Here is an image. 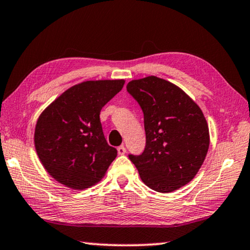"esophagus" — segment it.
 <instances>
[{"instance_id": "34e87169", "label": "esophagus", "mask_w": 250, "mask_h": 250, "mask_svg": "<svg viewBox=\"0 0 250 250\" xmlns=\"http://www.w3.org/2000/svg\"><path fill=\"white\" fill-rule=\"evenodd\" d=\"M117 151H118V154L123 155V154H125V152H126V147H125L124 146H118V147H117Z\"/></svg>"}]
</instances>
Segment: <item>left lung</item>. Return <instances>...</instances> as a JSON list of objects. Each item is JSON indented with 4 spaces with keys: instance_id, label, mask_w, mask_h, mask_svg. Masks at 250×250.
<instances>
[{
    "instance_id": "left-lung-1",
    "label": "left lung",
    "mask_w": 250,
    "mask_h": 250,
    "mask_svg": "<svg viewBox=\"0 0 250 250\" xmlns=\"http://www.w3.org/2000/svg\"><path fill=\"white\" fill-rule=\"evenodd\" d=\"M126 89L144 115L146 147L140 155H128L142 182L160 193L186 185L203 165L209 146L201 108L173 83L153 75L128 82Z\"/></svg>"
}]
</instances>
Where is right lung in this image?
Returning a JSON list of instances; mask_svg holds the SVG:
<instances>
[{"label": "right lung", "instance_id": "1", "mask_svg": "<svg viewBox=\"0 0 250 250\" xmlns=\"http://www.w3.org/2000/svg\"><path fill=\"white\" fill-rule=\"evenodd\" d=\"M124 80L85 81L71 86L39 116L35 147L47 172L73 189L103 178L117 157L104 139L100 111L124 86Z\"/></svg>", "mask_w": 250, "mask_h": 250}]
</instances>
